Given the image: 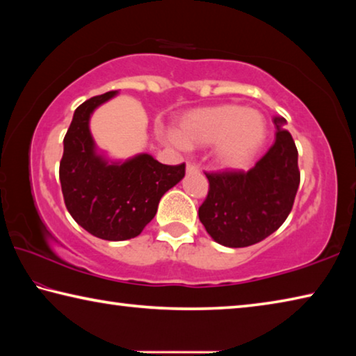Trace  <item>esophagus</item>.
Instances as JSON below:
<instances>
[{
	"label": "esophagus",
	"mask_w": 356,
	"mask_h": 356,
	"mask_svg": "<svg viewBox=\"0 0 356 356\" xmlns=\"http://www.w3.org/2000/svg\"><path fill=\"white\" fill-rule=\"evenodd\" d=\"M197 171H200V168H197L196 165L186 163V174H196Z\"/></svg>",
	"instance_id": "34e87169"
}]
</instances>
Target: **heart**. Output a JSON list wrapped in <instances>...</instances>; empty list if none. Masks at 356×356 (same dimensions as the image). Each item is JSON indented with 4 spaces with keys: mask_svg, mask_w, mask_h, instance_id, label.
I'll use <instances>...</instances> for the list:
<instances>
[{
    "mask_svg": "<svg viewBox=\"0 0 356 356\" xmlns=\"http://www.w3.org/2000/svg\"><path fill=\"white\" fill-rule=\"evenodd\" d=\"M267 124L261 111L237 104L196 108L179 118L168 141L176 147H206L212 144L213 160L236 170L248 163L261 149Z\"/></svg>",
    "mask_w": 356,
    "mask_h": 356,
    "instance_id": "1",
    "label": "heart"
}]
</instances>
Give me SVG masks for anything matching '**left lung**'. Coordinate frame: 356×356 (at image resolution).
I'll use <instances>...</instances> for the list:
<instances>
[{"mask_svg":"<svg viewBox=\"0 0 356 356\" xmlns=\"http://www.w3.org/2000/svg\"><path fill=\"white\" fill-rule=\"evenodd\" d=\"M276 138L248 172L206 174L209 195L200 220L216 243L229 248L261 242L291 213L300 185L298 152L286 119L275 118Z\"/></svg>","mask_w":356,"mask_h":356,"instance_id":"1","label":"left lung"}]
</instances>
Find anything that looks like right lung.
Here are the masks:
<instances>
[{"instance_id":"add662e5","label":"right lung","mask_w":356,"mask_h":356,"mask_svg":"<svg viewBox=\"0 0 356 356\" xmlns=\"http://www.w3.org/2000/svg\"><path fill=\"white\" fill-rule=\"evenodd\" d=\"M110 91L76 108L64 138L59 180L65 207L92 236L120 242L140 236L165 193L185 176V165L168 166L149 154L111 160L99 150L89 129L92 113L116 97Z\"/></svg>"}]
</instances>
